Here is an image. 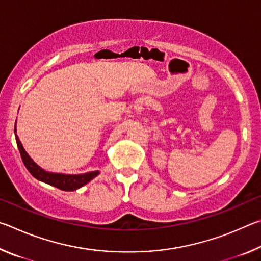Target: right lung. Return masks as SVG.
<instances>
[{
	"mask_svg": "<svg viewBox=\"0 0 261 261\" xmlns=\"http://www.w3.org/2000/svg\"><path fill=\"white\" fill-rule=\"evenodd\" d=\"M15 137H16V143L20 152V156H21V160H23L24 166L26 167V169L30 171V174L32 175L34 178L40 180V182L49 184L51 187L63 190V191H74V190L82 188L88 182H91L92 179L100 174L99 170L90 171V173H85V174H78V175H68V174L50 173V171H46L45 169H42L40 166H38L37 163L31 159L28 152L25 151L23 147V144L20 143L18 136H17L16 126H15Z\"/></svg>",
	"mask_w": 261,
	"mask_h": 261,
	"instance_id": "right-lung-1",
	"label": "right lung"
}]
</instances>
